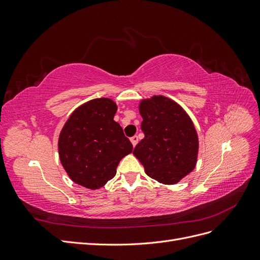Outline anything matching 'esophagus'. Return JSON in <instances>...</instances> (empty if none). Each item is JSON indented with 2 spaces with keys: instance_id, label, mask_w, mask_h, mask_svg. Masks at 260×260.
Masks as SVG:
<instances>
[{
  "instance_id": "34e87169",
  "label": "esophagus",
  "mask_w": 260,
  "mask_h": 260,
  "mask_svg": "<svg viewBox=\"0 0 260 260\" xmlns=\"http://www.w3.org/2000/svg\"><path fill=\"white\" fill-rule=\"evenodd\" d=\"M130 140H131L132 145L136 146V145L138 144V142H139V137H138V136H135V137H132Z\"/></svg>"
}]
</instances>
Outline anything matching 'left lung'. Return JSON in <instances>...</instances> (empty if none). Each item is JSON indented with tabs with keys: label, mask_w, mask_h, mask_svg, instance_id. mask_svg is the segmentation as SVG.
Here are the masks:
<instances>
[{
	"label": "left lung",
	"mask_w": 260,
	"mask_h": 260,
	"mask_svg": "<svg viewBox=\"0 0 260 260\" xmlns=\"http://www.w3.org/2000/svg\"><path fill=\"white\" fill-rule=\"evenodd\" d=\"M144 133L133 154L148 177L175 184L195 168L199 138L183 108L165 96L143 100L139 106Z\"/></svg>",
	"instance_id": "1"
}]
</instances>
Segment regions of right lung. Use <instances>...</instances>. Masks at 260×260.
Instances as JSON below:
<instances>
[{
	"mask_svg": "<svg viewBox=\"0 0 260 260\" xmlns=\"http://www.w3.org/2000/svg\"><path fill=\"white\" fill-rule=\"evenodd\" d=\"M116 103L106 98L86 102L70 115L58 139L62 167L74 182L95 190L116 175L132 152L130 140L114 120Z\"/></svg>",
	"mask_w": 260,
	"mask_h": 260,
	"instance_id": "add662e5",
	"label": "right lung"
}]
</instances>
